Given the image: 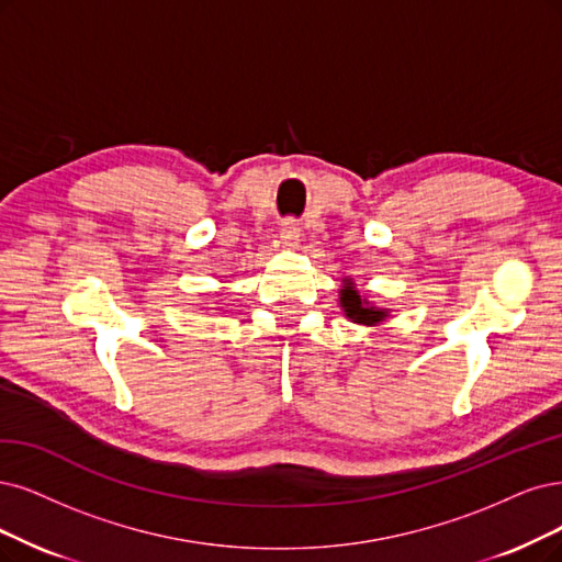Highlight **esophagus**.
<instances>
[{
	"mask_svg": "<svg viewBox=\"0 0 562 562\" xmlns=\"http://www.w3.org/2000/svg\"><path fill=\"white\" fill-rule=\"evenodd\" d=\"M299 236H301V226H299L296 220L289 217V220H284V222L280 224V238H282V243L292 245V243L299 240Z\"/></svg>",
	"mask_w": 562,
	"mask_h": 562,
	"instance_id": "34e87169",
	"label": "esophagus"
}]
</instances>
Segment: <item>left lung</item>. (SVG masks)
Masks as SVG:
<instances>
[{
	"instance_id": "obj_1",
	"label": "left lung",
	"mask_w": 562,
	"mask_h": 562,
	"mask_svg": "<svg viewBox=\"0 0 562 562\" xmlns=\"http://www.w3.org/2000/svg\"><path fill=\"white\" fill-rule=\"evenodd\" d=\"M340 305L345 310V315L357 324H378L386 317L384 310L368 305V301L359 296L355 282L349 280H345V289H340Z\"/></svg>"
}]
</instances>
